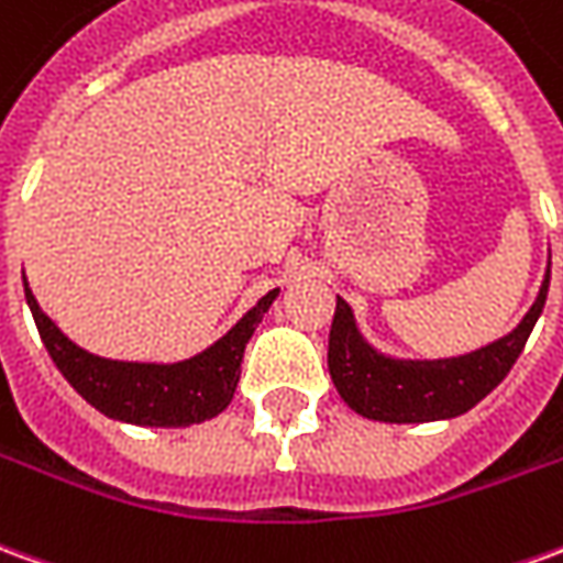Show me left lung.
<instances>
[{
    "mask_svg": "<svg viewBox=\"0 0 563 563\" xmlns=\"http://www.w3.org/2000/svg\"><path fill=\"white\" fill-rule=\"evenodd\" d=\"M545 295L549 274L533 308L515 332L454 360H390L377 353L360 335L347 301L338 298L335 320L329 329V375L341 399L368 420L423 423L457 418L509 375L518 353L528 344L533 322L540 320Z\"/></svg>",
    "mask_w": 563,
    "mask_h": 563,
    "instance_id": "obj_1",
    "label": "left lung"
}]
</instances>
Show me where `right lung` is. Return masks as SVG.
I'll use <instances>...</instances> for the list:
<instances>
[{
    "mask_svg": "<svg viewBox=\"0 0 563 563\" xmlns=\"http://www.w3.org/2000/svg\"><path fill=\"white\" fill-rule=\"evenodd\" d=\"M23 292L51 360L76 387L78 396L88 399L97 411H103L106 418L140 427H191L225 411L241 380L246 341L253 338L255 325L277 298V289L258 298V305L225 338H219L213 347L198 356L186 363L155 365L118 363L81 350L42 313L35 295L26 286V277Z\"/></svg>",
    "mask_w": 563,
    "mask_h": 563,
    "instance_id": "add662e5",
    "label": "right lung"
}]
</instances>
